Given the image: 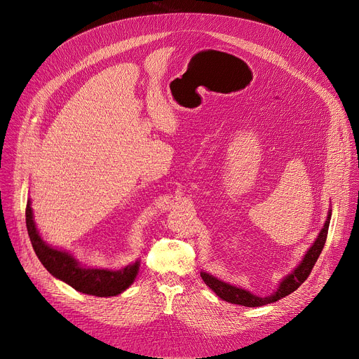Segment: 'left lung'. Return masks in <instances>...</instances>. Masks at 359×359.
I'll list each match as a JSON object with an SVG mask.
<instances>
[{
	"label": "left lung",
	"mask_w": 359,
	"mask_h": 359,
	"mask_svg": "<svg viewBox=\"0 0 359 359\" xmlns=\"http://www.w3.org/2000/svg\"><path fill=\"white\" fill-rule=\"evenodd\" d=\"M330 220H331V210L328 212L327 220L324 223L323 230L320 231L318 237L316 238V241L313 243V245L309 248V251L305 252L302 262L294 269V271L291 274H288L278 285L277 291L273 292L269 297H259L254 295L247 290L234 287L229 283H224L213 276H210L209 273L201 271L200 276L203 278V281L206 283L215 292L216 295H219L222 299L231 302V304H238V305H244V306H260V305H267L271 302L278 301L283 297H287L288 294H291L292 291H295L306 278H309L313 267L316 266L320 254L325 245V240H327V234H328V227H330Z\"/></svg>",
	"instance_id": "1"
}]
</instances>
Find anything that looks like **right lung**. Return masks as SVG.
I'll list each match as a JSON object with an SVG mask.
<instances>
[{
	"label": "right lung",
	"instance_id": "add662e5",
	"mask_svg": "<svg viewBox=\"0 0 359 359\" xmlns=\"http://www.w3.org/2000/svg\"><path fill=\"white\" fill-rule=\"evenodd\" d=\"M27 230L36 257L42 266L55 278L67 283L79 292L95 297H114L123 292L136 278L139 271V260L121 270L88 269L65 250L48 245L39 236L34 222L31 200L25 209Z\"/></svg>",
	"mask_w": 359,
	"mask_h": 359
}]
</instances>
